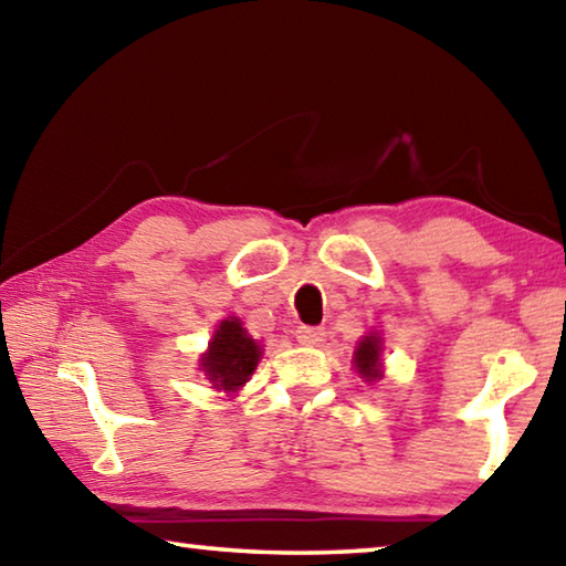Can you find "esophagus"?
Masks as SVG:
<instances>
[{
	"instance_id": "obj_1",
	"label": "esophagus",
	"mask_w": 566,
	"mask_h": 566,
	"mask_svg": "<svg viewBox=\"0 0 566 566\" xmlns=\"http://www.w3.org/2000/svg\"><path fill=\"white\" fill-rule=\"evenodd\" d=\"M324 337H327V332H324L322 327H300L296 329V339H300L302 344H312V347H317V344L324 342Z\"/></svg>"
}]
</instances>
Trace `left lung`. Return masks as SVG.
Masks as SVG:
<instances>
[{"instance_id":"8db88e82","label":"left lung","mask_w":566,"mask_h":566,"mask_svg":"<svg viewBox=\"0 0 566 566\" xmlns=\"http://www.w3.org/2000/svg\"><path fill=\"white\" fill-rule=\"evenodd\" d=\"M379 352H381L379 337H364L359 342L357 352H354V364H357V371L364 379L371 381V379H377L381 375Z\"/></svg>"}]
</instances>
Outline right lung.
<instances>
[{
    "label": "right lung",
    "instance_id": "right-lung-1",
    "mask_svg": "<svg viewBox=\"0 0 566 566\" xmlns=\"http://www.w3.org/2000/svg\"><path fill=\"white\" fill-rule=\"evenodd\" d=\"M260 347L244 332L239 319H224L219 324L214 339L209 342V352L202 359V369L214 389L237 391L256 369Z\"/></svg>",
    "mask_w": 566,
    "mask_h": 566
}]
</instances>
